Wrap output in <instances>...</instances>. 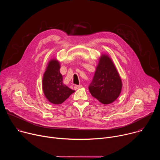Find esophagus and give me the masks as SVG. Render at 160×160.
Masks as SVG:
<instances>
[{
    "label": "esophagus",
    "mask_w": 160,
    "mask_h": 160,
    "mask_svg": "<svg viewBox=\"0 0 160 160\" xmlns=\"http://www.w3.org/2000/svg\"><path fill=\"white\" fill-rule=\"evenodd\" d=\"M82 85H75V87H74V88H75V89H78V88H82Z\"/></svg>",
    "instance_id": "obj_1"
}]
</instances>
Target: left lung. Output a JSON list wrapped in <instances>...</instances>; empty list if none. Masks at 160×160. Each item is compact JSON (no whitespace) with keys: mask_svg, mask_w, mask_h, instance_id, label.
<instances>
[{"mask_svg":"<svg viewBox=\"0 0 160 160\" xmlns=\"http://www.w3.org/2000/svg\"><path fill=\"white\" fill-rule=\"evenodd\" d=\"M120 75L108 54H101L93 80L88 87L91 95L104 104L115 101L122 89Z\"/></svg>","mask_w":160,"mask_h":160,"instance_id":"8db88e82","label":"left lung"}]
</instances>
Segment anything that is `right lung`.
<instances>
[{"instance_id": "obj_1", "label": "right lung", "mask_w": 160, "mask_h": 160, "mask_svg": "<svg viewBox=\"0 0 160 160\" xmlns=\"http://www.w3.org/2000/svg\"><path fill=\"white\" fill-rule=\"evenodd\" d=\"M60 68L59 61L56 58L51 59L48 62L42 82L45 98L54 104H62L75 92L63 83Z\"/></svg>"}]
</instances>
